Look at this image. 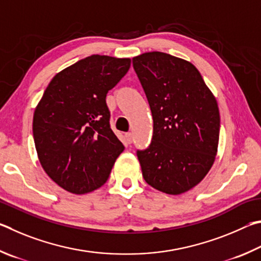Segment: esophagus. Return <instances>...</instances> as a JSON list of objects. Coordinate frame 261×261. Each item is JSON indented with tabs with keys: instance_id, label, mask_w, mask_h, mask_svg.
<instances>
[{
	"instance_id": "obj_1",
	"label": "esophagus",
	"mask_w": 261,
	"mask_h": 261,
	"mask_svg": "<svg viewBox=\"0 0 261 261\" xmlns=\"http://www.w3.org/2000/svg\"><path fill=\"white\" fill-rule=\"evenodd\" d=\"M125 138H126V141H127V143H132L133 142V134L132 133H126L125 134Z\"/></svg>"
}]
</instances>
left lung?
<instances>
[{"mask_svg":"<svg viewBox=\"0 0 261 261\" xmlns=\"http://www.w3.org/2000/svg\"><path fill=\"white\" fill-rule=\"evenodd\" d=\"M153 119L152 141L138 158L145 182L168 195L197 186L217 156V99L190 62L161 51L133 58Z\"/></svg>","mask_w":261,"mask_h":261,"instance_id":"1","label":"left lung"}]
</instances>
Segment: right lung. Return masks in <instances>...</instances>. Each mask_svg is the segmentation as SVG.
Instances as JSON below:
<instances>
[{
    "instance_id": "right-lung-1",
    "label": "right lung",
    "mask_w": 261,
    "mask_h": 261,
    "mask_svg": "<svg viewBox=\"0 0 261 261\" xmlns=\"http://www.w3.org/2000/svg\"><path fill=\"white\" fill-rule=\"evenodd\" d=\"M129 67V58L91 55L57 73L35 108L40 164L66 191L81 195L102 187L125 149L110 127L105 98Z\"/></svg>"
}]
</instances>
